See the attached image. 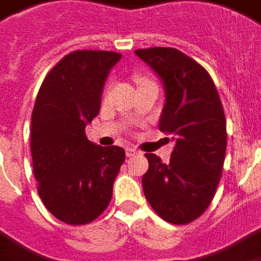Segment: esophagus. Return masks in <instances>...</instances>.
<instances>
[{"instance_id": "esophagus-1", "label": "esophagus", "mask_w": 261, "mask_h": 261, "mask_svg": "<svg viewBox=\"0 0 261 261\" xmlns=\"http://www.w3.org/2000/svg\"><path fill=\"white\" fill-rule=\"evenodd\" d=\"M125 152H126V156H129V158H130V156H135V154L138 153V150L132 148H126L125 149Z\"/></svg>"}]
</instances>
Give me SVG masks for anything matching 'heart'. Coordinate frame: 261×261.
<instances>
[{"mask_svg":"<svg viewBox=\"0 0 261 261\" xmlns=\"http://www.w3.org/2000/svg\"><path fill=\"white\" fill-rule=\"evenodd\" d=\"M139 82H149V81H148V79H141Z\"/></svg>","mask_w":261,"mask_h":261,"instance_id":"1","label":"heart"}]
</instances>
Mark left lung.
Instances as JSON below:
<instances>
[{
	"mask_svg": "<svg viewBox=\"0 0 261 261\" xmlns=\"http://www.w3.org/2000/svg\"><path fill=\"white\" fill-rule=\"evenodd\" d=\"M135 54L152 68L165 88L159 129L176 142L170 161L145 153V197L166 222L186 224L209 207L222 176L226 119L207 71L175 48H148Z\"/></svg>",
	"mask_w": 261,
	"mask_h": 261,
	"instance_id": "left-lung-1",
	"label": "left lung"
}]
</instances>
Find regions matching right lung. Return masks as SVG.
I'll return each mask as SVG.
<instances>
[{
  "label": "right lung",
  "instance_id": "right-lung-1",
  "mask_svg": "<svg viewBox=\"0 0 261 261\" xmlns=\"http://www.w3.org/2000/svg\"><path fill=\"white\" fill-rule=\"evenodd\" d=\"M120 58L111 51L71 52L38 92L31 118L34 175L45 207L66 224L89 223L103 213L125 161L122 148H102L85 135Z\"/></svg>",
  "mask_w": 261,
  "mask_h": 261
}]
</instances>
